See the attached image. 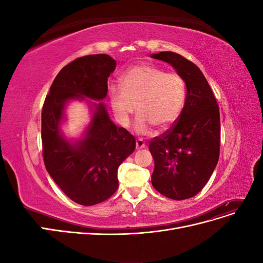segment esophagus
<instances>
[{
	"mask_svg": "<svg viewBox=\"0 0 263 263\" xmlns=\"http://www.w3.org/2000/svg\"><path fill=\"white\" fill-rule=\"evenodd\" d=\"M145 146H146V144H145V141L142 140L141 138H138L137 140H136V148L137 149H141V148H145Z\"/></svg>",
	"mask_w": 263,
	"mask_h": 263,
	"instance_id": "1",
	"label": "esophagus"
}]
</instances>
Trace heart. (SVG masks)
I'll return each mask as SVG.
<instances>
[{
    "mask_svg": "<svg viewBox=\"0 0 263 263\" xmlns=\"http://www.w3.org/2000/svg\"><path fill=\"white\" fill-rule=\"evenodd\" d=\"M122 85L108 87V99L117 122L128 126L137 107L136 129L147 133L153 125L165 129L179 118L186 100L184 79L154 65H139L126 70Z\"/></svg>",
    "mask_w": 263,
    "mask_h": 263,
    "instance_id": "1",
    "label": "heart"
}]
</instances>
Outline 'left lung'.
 <instances>
[{"label":"left lung","mask_w":263,"mask_h":263,"mask_svg":"<svg viewBox=\"0 0 263 263\" xmlns=\"http://www.w3.org/2000/svg\"><path fill=\"white\" fill-rule=\"evenodd\" d=\"M151 57L170 63L186 85L185 104L179 118L149 144L155 160L151 183L171 200H185L200 192L217 164L219 107L208 80L192 61L172 51Z\"/></svg>","instance_id":"8db88e82"}]
</instances>
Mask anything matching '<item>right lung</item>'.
Here are the masks:
<instances>
[{
	"label": "right lung",
	"mask_w": 263,
	"mask_h": 263,
	"mask_svg": "<svg viewBox=\"0 0 263 263\" xmlns=\"http://www.w3.org/2000/svg\"><path fill=\"white\" fill-rule=\"evenodd\" d=\"M116 68L108 54H89L63 67L53 80L42 110L43 156L47 171L73 202L91 206L106 201L118 187L117 170L134 153L136 140L109 119L103 103L95 105L83 139L70 142L60 133L70 100H103Z\"/></svg>",
	"instance_id": "right-lung-1"
}]
</instances>
